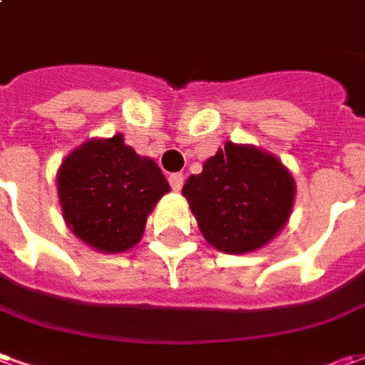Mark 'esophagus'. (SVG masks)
I'll return each instance as SVG.
<instances>
[{
	"label": "esophagus",
	"mask_w": 365,
	"mask_h": 365,
	"mask_svg": "<svg viewBox=\"0 0 365 365\" xmlns=\"http://www.w3.org/2000/svg\"><path fill=\"white\" fill-rule=\"evenodd\" d=\"M168 182H170L173 190H180V188H182V182H185V177H182L180 173H175V175L168 177Z\"/></svg>",
	"instance_id": "34e87169"
}]
</instances>
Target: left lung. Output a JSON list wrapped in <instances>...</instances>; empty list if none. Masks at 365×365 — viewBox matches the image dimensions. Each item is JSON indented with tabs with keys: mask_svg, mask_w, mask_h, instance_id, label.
I'll return each instance as SVG.
<instances>
[{
	"mask_svg": "<svg viewBox=\"0 0 365 365\" xmlns=\"http://www.w3.org/2000/svg\"><path fill=\"white\" fill-rule=\"evenodd\" d=\"M182 197L208 245L226 255H248L288 225L296 182L276 155L226 140L200 175L188 177Z\"/></svg>",
	"mask_w": 365,
	"mask_h": 365,
	"instance_id": "1",
	"label": "left lung"
}]
</instances>
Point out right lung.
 <instances>
[{
  "label": "right lung",
  "instance_id": "obj_1",
  "mask_svg": "<svg viewBox=\"0 0 365 365\" xmlns=\"http://www.w3.org/2000/svg\"><path fill=\"white\" fill-rule=\"evenodd\" d=\"M168 190L157 163L137 155L120 133L85 140L57 170L65 225L103 255L127 252L139 245L147 218Z\"/></svg>",
  "mask_w": 365,
  "mask_h": 365
}]
</instances>
